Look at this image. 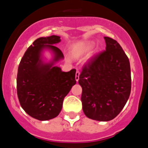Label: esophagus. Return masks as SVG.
Wrapping results in <instances>:
<instances>
[{
	"label": "esophagus",
	"instance_id": "34e87169",
	"mask_svg": "<svg viewBox=\"0 0 148 148\" xmlns=\"http://www.w3.org/2000/svg\"><path fill=\"white\" fill-rule=\"evenodd\" d=\"M79 75H80V72L77 70L76 73H75V80H76V82L79 80Z\"/></svg>",
	"mask_w": 148,
	"mask_h": 148
}]
</instances>
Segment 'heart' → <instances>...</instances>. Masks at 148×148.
I'll use <instances>...</instances> for the list:
<instances>
[{
    "mask_svg": "<svg viewBox=\"0 0 148 148\" xmlns=\"http://www.w3.org/2000/svg\"><path fill=\"white\" fill-rule=\"evenodd\" d=\"M92 47H93V45H92V44H90V43H88V44H85L84 46H83L82 48L80 49V52L82 53H88V52H90L91 49H92Z\"/></svg>",
    "mask_w": 148,
    "mask_h": 148,
    "instance_id": "1",
    "label": "heart"
}]
</instances>
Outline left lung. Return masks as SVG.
Masks as SVG:
<instances>
[{
  "mask_svg": "<svg viewBox=\"0 0 148 148\" xmlns=\"http://www.w3.org/2000/svg\"><path fill=\"white\" fill-rule=\"evenodd\" d=\"M106 50L84 66L78 84L82 87V109L87 117L108 121L119 114L131 90L127 56L116 40L104 37Z\"/></svg>",
  "mask_w": 148,
  "mask_h": 148,
  "instance_id": "left-lung-1",
  "label": "left lung"
}]
</instances>
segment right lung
Wrapping results in <instances>:
<instances>
[{"instance_id": "1", "label": "right lung", "mask_w": 148, "mask_h": 148, "mask_svg": "<svg viewBox=\"0 0 148 148\" xmlns=\"http://www.w3.org/2000/svg\"><path fill=\"white\" fill-rule=\"evenodd\" d=\"M60 36L41 37L27 49L18 66L17 93L21 108L32 118L47 121L58 116L63 101L76 83L75 69L63 72L56 63L64 59L62 52L54 44ZM49 51L52 58L45 61L43 53Z\"/></svg>"}]
</instances>
